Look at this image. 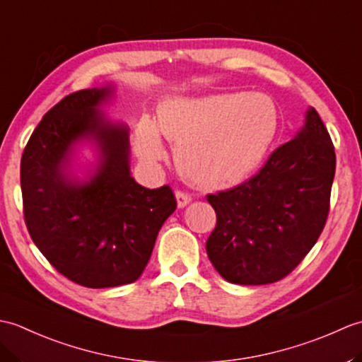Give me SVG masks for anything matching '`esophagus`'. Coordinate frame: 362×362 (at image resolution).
Wrapping results in <instances>:
<instances>
[{
	"label": "esophagus",
	"instance_id": "34e87169",
	"mask_svg": "<svg viewBox=\"0 0 362 362\" xmlns=\"http://www.w3.org/2000/svg\"><path fill=\"white\" fill-rule=\"evenodd\" d=\"M175 199H177V206H179V209H183V206H187L191 202V196L183 193V191H175Z\"/></svg>",
	"mask_w": 362,
	"mask_h": 362
}]
</instances>
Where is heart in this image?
I'll return each mask as SVG.
<instances>
[{
    "mask_svg": "<svg viewBox=\"0 0 362 362\" xmlns=\"http://www.w3.org/2000/svg\"><path fill=\"white\" fill-rule=\"evenodd\" d=\"M279 130V110L263 93L171 95L160 103L157 121L141 117L134 149L144 163L166 156L161 135L175 144V163L194 187L219 189L247 179L264 160Z\"/></svg>",
    "mask_w": 362,
    "mask_h": 362,
    "instance_id": "1",
    "label": "heart"
}]
</instances>
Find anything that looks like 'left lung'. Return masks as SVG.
I'll return each mask as SVG.
<instances>
[{"instance_id":"left-lung-1","label":"left lung","mask_w":362,"mask_h":362,"mask_svg":"<svg viewBox=\"0 0 362 362\" xmlns=\"http://www.w3.org/2000/svg\"><path fill=\"white\" fill-rule=\"evenodd\" d=\"M334 171L332 138L310 107L296 136L257 175L206 197L218 218L206 255L222 279L267 284L297 267L324 230Z\"/></svg>"}]
</instances>
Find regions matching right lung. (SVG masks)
I'll list each match as a JSON object with an SVG mask.
<instances>
[{"label": "right lung", "mask_w": 362, "mask_h": 362, "mask_svg": "<svg viewBox=\"0 0 362 362\" xmlns=\"http://www.w3.org/2000/svg\"><path fill=\"white\" fill-rule=\"evenodd\" d=\"M115 86L65 96L45 115L21 157L25 221L46 259L87 288L134 283L177 202L168 185L149 189L130 174L129 127L104 107ZM87 144L94 161L78 168Z\"/></svg>", "instance_id": "add662e5"}]
</instances>
